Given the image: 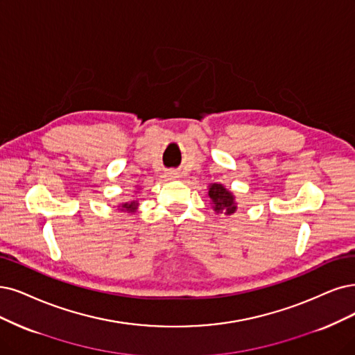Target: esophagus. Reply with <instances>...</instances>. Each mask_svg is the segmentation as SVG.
<instances>
[{
    "mask_svg": "<svg viewBox=\"0 0 355 355\" xmlns=\"http://www.w3.org/2000/svg\"><path fill=\"white\" fill-rule=\"evenodd\" d=\"M165 177H166L168 180H175V178L178 177V174L175 173V171H168V173L165 174Z\"/></svg>",
    "mask_w": 355,
    "mask_h": 355,
    "instance_id": "esophagus-1",
    "label": "esophagus"
}]
</instances>
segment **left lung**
<instances>
[{
	"instance_id": "1",
	"label": "left lung",
	"mask_w": 355,
	"mask_h": 355,
	"mask_svg": "<svg viewBox=\"0 0 355 355\" xmlns=\"http://www.w3.org/2000/svg\"><path fill=\"white\" fill-rule=\"evenodd\" d=\"M209 198L212 199L214 211L218 214L225 212L230 215L234 214L235 209H237L234 203V196L222 184H212L211 189H209Z\"/></svg>"
}]
</instances>
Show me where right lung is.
<instances>
[{
	"instance_id": "1",
	"label": "right lung",
	"mask_w": 355,
	"mask_h": 355,
	"mask_svg": "<svg viewBox=\"0 0 355 355\" xmlns=\"http://www.w3.org/2000/svg\"><path fill=\"white\" fill-rule=\"evenodd\" d=\"M136 206H137V203H136V202H131V203H124L121 207H123V211L135 212V211H136Z\"/></svg>"
}]
</instances>
